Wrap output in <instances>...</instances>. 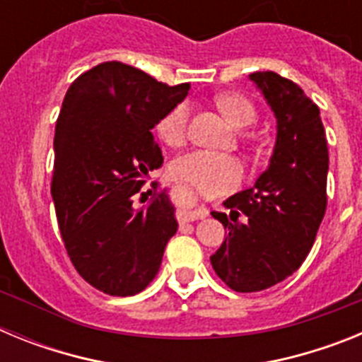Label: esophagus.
Segmentation results:
<instances>
[{"mask_svg": "<svg viewBox=\"0 0 362 362\" xmlns=\"http://www.w3.org/2000/svg\"><path fill=\"white\" fill-rule=\"evenodd\" d=\"M209 216V210L204 209V206H199L196 210H190V212H185L183 216V223H188V221H196V219H203V217Z\"/></svg>", "mask_w": 362, "mask_h": 362, "instance_id": "34e87169", "label": "esophagus"}]
</instances>
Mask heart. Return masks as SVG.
I'll return each instance as SVG.
<instances>
[{
  "mask_svg": "<svg viewBox=\"0 0 362 362\" xmlns=\"http://www.w3.org/2000/svg\"><path fill=\"white\" fill-rule=\"evenodd\" d=\"M216 103L223 112V116L238 129L248 127L255 121L254 107L241 95L221 94L217 95ZM188 116H190V103L181 101L158 121L156 129L166 145H183L187 137ZM170 172L175 179L210 196L233 190L241 183L243 174H245L238 158L228 153L209 152V150H194L185 156H179L172 163Z\"/></svg>",
  "mask_w": 362,
  "mask_h": 362,
  "instance_id": "obj_1",
  "label": "heart"
}]
</instances>
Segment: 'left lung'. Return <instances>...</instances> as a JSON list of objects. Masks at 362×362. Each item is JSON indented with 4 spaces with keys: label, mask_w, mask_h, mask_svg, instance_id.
Listing matches in <instances>:
<instances>
[{
    "label": "left lung",
    "mask_w": 362,
    "mask_h": 362,
    "mask_svg": "<svg viewBox=\"0 0 362 362\" xmlns=\"http://www.w3.org/2000/svg\"><path fill=\"white\" fill-rule=\"evenodd\" d=\"M277 119L270 165L252 188L225 201L226 214L212 212L228 228L210 263L235 292L267 290L290 277L312 250L326 212L328 145L317 105L299 85L276 72H254ZM239 209L247 219L239 221Z\"/></svg>",
    "instance_id": "left-lung-1"
}]
</instances>
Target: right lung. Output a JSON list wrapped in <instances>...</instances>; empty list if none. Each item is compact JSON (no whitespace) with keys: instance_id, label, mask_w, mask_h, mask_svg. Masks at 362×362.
Listing matches in <instances>:
<instances>
[{"instance_id":"1","label":"right lung","mask_w":362,"mask_h":362,"mask_svg":"<svg viewBox=\"0 0 362 362\" xmlns=\"http://www.w3.org/2000/svg\"><path fill=\"white\" fill-rule=\"evenodd\" d=\"M188 88V83L168 86L143 70L107 62L66 90L54 136L50 192L66 254L99 292H143L177 232L165 190L146 209L132 203L148 172L163 165L152 129Z\"/></svg>"}]
</instances>
